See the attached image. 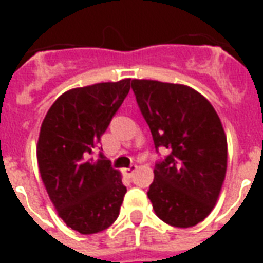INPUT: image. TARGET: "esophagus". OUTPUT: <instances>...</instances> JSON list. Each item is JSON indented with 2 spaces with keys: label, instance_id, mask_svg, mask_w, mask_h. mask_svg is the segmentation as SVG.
<instances>
[{
  "label": "esophagus",
  "instance_id": "obj_1",
  "mask_svg": "<svg viewBox=\"0 0 263 263\" xmlns=\"http://www.w3.org/2000/svg\"><path fill=\"white\" fill-rule=\"evenodd\" d=\"M138 166L137 165H131L129 167H126V169H124V173H125L126 176H132L135 172H137Z\"/></svg>",
  "mask_w": 263,
  "mask_h": 263
}]
</instances>
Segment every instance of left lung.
Here are the masks:
<instances>
[{
	"instance_id": "left-lung-1",
	"label": "left lung",
	"mask_w": 263,
	"mask_h": 263,
	"mask_svg": "<svg viewBox=\"0 0 263 263\" xmlns=\"http://www.w3.org/2000/svg\"><path fill=\"white\" fill-rule=\"evenodd\" d=\"M132 90L156 151H169L155 165L148 190L155 213L177 228L197 226L214 209L226 179L227 137L220 117L189 86L135 79Z\"/></svg>"
}]
</instances>
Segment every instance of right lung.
<instances>
[{"mask_svg": "<svg viewBox=\"0 0 263 263\" xmlns=\"http://www.w3.org/2000/svg\"><path fill=\"white\" fill-rule=\"evenodd\" d=\"M131 86L124 79L71 88L52 104L41 126L36 156L43 184L60 218L84 235L108 228L126 193L109 160L90 155Z\"/></svg>", "mask_w": 263, "mask_h": 263, "instance_id": "add662e5", "label": "right lung"}]
</instances>
